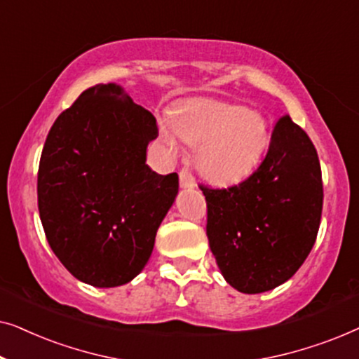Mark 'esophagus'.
Wrapping results in <instances>:
<instances>
[{"mask_svg": "<svg viewBox=\"0 0 359 359\" xmlns=\"http://www.w3.org/2000/svg\"><path fill=\"white\" fill-rule=\"evenodd\" d=\"M180 186L183 189H194L196 188V181L193 178V175L188 173V170L180 171Z\"/></svg>", "mask_w": 359, "mask_h": 359, "instance_id": "obj_1", "label": "esophagus"}]
</instances>
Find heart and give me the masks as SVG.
Instances as JSON below:
<instances>
[{
  "instance_id": "b5f03b06",
  "label": "heart",
  "mask_w": 359,
  "mask_h": 359,
  "mask_svg": "<svg viewBox=\"0 0 359 359\" xmlns=\"http://www.w3.org/2000/svg\"><path fill=\"white\" fill-rule=\"evenodd\" d=\"M161 135L171 151L178 137L199 145L196 163L214 184H237L262 163L271 145L266 117L242 104L214 100L186 101L173 121L161 122Z\"/></svg>"
}]
</instances>
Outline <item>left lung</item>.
<instances>
[{"label": "left lung", "instance_id": "left-lung-1", "mask_svg": "<svg viewBox=\"0 0 359 359\" xmlns=\"http://www.w3.org/2000/svg\"><path fill=\"white\" fill-rule=\"evenodd\" d=\"M201 189L210 252L230 286L259 294L296 274L316 243L323 189L316 147L291 117L278 121L266 158L248 180Z\"/></svg>", "mask_w": 359, "mask_h": 359}]
</instances>
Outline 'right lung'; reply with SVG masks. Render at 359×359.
Returning <instances> with one entry per match:
<instances>
[{"mask_svg":"<svg viewBox=\"0 0 359 359\" xmlns=\"http://www.w3.org/2000/svg\"><path fill=\"white\" fill-rule=\"evenodd\" d=\"M155 117L116 83L83 91L53 122L37 176L39 215L60 263L81 283H130L154 252L178 175L147 165Z\"/></svg>","mask_w":359,"mask_h":359,"instance_id":"1","label":"right lung"}]
</instances>
